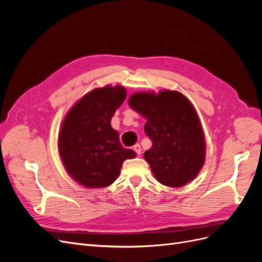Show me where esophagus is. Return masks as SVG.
Returning a JSON list of instances; mask_svg holds the SVG:
<instances>
[{"mask_svg": "<svg viewBox=\"0 0 262 262\" xmlns=\"http://www.w3.org/2000/svg\"><path fill=\"white\" fill-rule=\"evenodd\" d=\"M133 150H134V152H136L138 155H140V154H141V152H142L141 145H140V144H136V145L133 146Z\"/></svg>", "mask_w": 262, "mask_h": 262, "instance_id": "esophagus-1", "label": "esophagus"}]
</instances>
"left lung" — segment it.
I'll return each instance as SVG.
<instances>
[{"label": "left lung", "mask_w": 262, "mask_h": 262, "mask_svg": "<svg viewBox=\"0 0 262 262\" xmlns=\"http://www.w3.org/2000/svg\"><path fill=\"white\" fill-rule=\"evenodd\" d=\"M129 106L146 119L144 131L152 147L144 153L153 175L162 185L186 186L205 161L201 121L189 99L177 91L134 93Z\"/></svg>", "instance_id": "left-lung-1"}]
</instances>
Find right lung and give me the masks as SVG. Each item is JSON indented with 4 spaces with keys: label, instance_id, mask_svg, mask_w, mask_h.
Returning <instances> with one entry per match:
<instances>
[{
    "label": "right lung",
    "instance_id": "right-lung-1",
    "mask_svg": "<svg viewBox=\"0 0 262 262\" xmlns=\"http://www.w3.org/2000/svg\"><path fill=\"white\" fill-rule=\"evenodd\" d=\"M125 97L121 85L95 89L78 99L63 119L59 154L68 175L78 185L91 189L110 186L122 163L137 156L122 147L119 133L110 124Z\"/></svg>",
    "mask_w": 262,
    "mask_h": 262
}]
</instances>
